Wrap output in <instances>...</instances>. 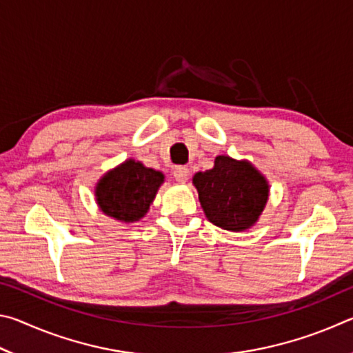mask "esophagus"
Wrapping results in <instances>:
<instances>
[{
  "mask_svg": "<svg viewBox=\"0 0 353 353\" xmlns=\"http://www.w3.org/2000/svg\"><path fill=\"white\" fill-rule=\"evenodd\" d=\"M172 176H174V179L179 183H185L190 176V170L187 166H176L174 171H172Z\"/></svg>",
  "mask_w": 353,
  "mask_h": 353,
  "instance_id": "obj_1",
  "label": "esophagus"
}]
</instances>
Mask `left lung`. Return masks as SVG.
<instances>
[{"label": "left lung", "mask_w": 353, "mask_h": 353, "mask_svg": "<svg viewBox=\"0 0 353 353\" xmlns=\"http://www.w3.org/2000/svg\"><path fill=\"white\" fill-rule=\"evenodd\" d=\"M207 219L230 232H244L259 223L270 199V182L249 162L218 155L212 170L193 176Z\"/></svg>", "instance_id": "1"}]
</instances>
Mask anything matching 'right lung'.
<instances>
[{
	"instance_id": "add662e5",
	"label": "right lung",
	"mask_w": 353,
	"mask_h": 353,
	"mask_svg": "<svg viewBox=\"0 0 353 353\" xmlns=\"http://www.w3.org/2000/svg\"><path fill=\"white\" fill-rule=\"evenodd\" d=\"M163 182L162 171L128 159L99 177L94 199L105 216L119 223H137L145 218Z\"/></svg>"
}]
</instances>
